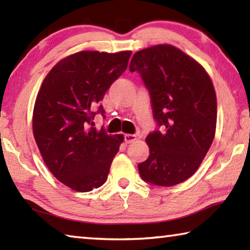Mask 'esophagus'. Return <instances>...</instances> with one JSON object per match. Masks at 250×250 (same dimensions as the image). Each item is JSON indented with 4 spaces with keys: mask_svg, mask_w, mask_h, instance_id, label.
I'll list each match as a JSON object with an SVG mask.
<instances>
[{
    "mask_svg": "<svg viewBox=\"0 0 250 250\" xmlns=\"http://www.w3.org/2000/svg\"><path fill=\"white\" fill-rule=\"evenodd\" d=\"M137 140V137H135L134 134H125V142L126 145H129V143H132Z\"/></svg>",
    "mask_w": 250,
    "mask_h": 250,
    "instance_id": "obj_1",
    "label": "esophagus"
}]
</instances>
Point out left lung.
Masks as SVG:
<instances>
[{"instance_id":"obj_1","label":"left lung","mask_w":250,"mask_h":250,"mask_svg":"<svg viewBox=\"0 0 250 250\" xmlns=\"http://www.w3.org/2000/svg\"><path fill=\"white\" fill-rule=\"evenodd\" d=\"M150 91L164 131L147 135L150 155L138 166L147 183L173 186L191 177L213 143L217 120L214 84L204 67L168 44L139 50L130 62Z\"/></svg>"}]
</instances>
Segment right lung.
<instances>
[{
  "label": "right lung",
  "instance_id": "right-lung-1",
  "mask_svg": "<svg viewBox=\"0 0 250 250\" xmlns=\"http://www.w3.org/2000/svg\"><path fill=\"white\" fill-rule=\"evenodd\" d=\"M131 50H82L62 58L43 80L33 110V134L52 174L77 192L108 177L125 138L90 126L92 111L128 67ZM104 115L103 105L99 111Z\"/></svg>",
  "mask_w": 250,
  "mask_h": 250
}]
</instances>
